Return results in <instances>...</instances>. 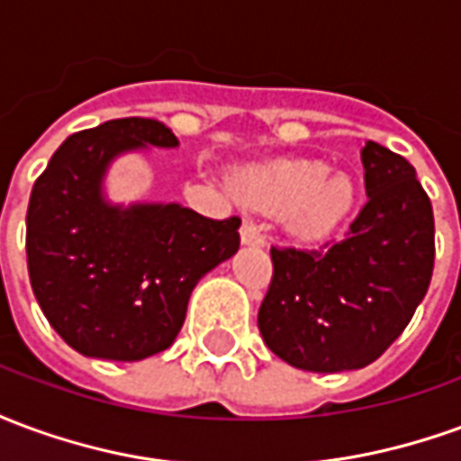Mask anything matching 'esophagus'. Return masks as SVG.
Wrapping results in <instances>:
<instances>
[{
  "instance_id": "obj_1",
  "label": "esophagus",
  "mask_w": 461,
  "mask_h": 461,
  "mask_svg": "<svg viewBox=\"0 0 461 461\" xmlns=\"http://www.w3.org/2000/svg\"><path fill=\"white\" fill-rule=\"evenodd\" d=\"M240 237H241V244H244V247H264V237H261V230L251 220H247L244 224H241Z\"/></svg>"
}]
</instances>
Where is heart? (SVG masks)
Here are the masks:
<instances>
[{
	"mask_svg": "<svg viewBox=\"0 0 461 461\" xmlns=\"http://www.w3.org/2000/svg\"><path fill=\"white\" fill-rule=\"evenodd\" d=\"M234 187L240 197L259 207L289 210V230L301 240H316L336 230L356 200L350 177L329 175L323 162L311 160L244 172Z\"/></svg>",
	"mask_w": 461,
	"mask_h": 461,
	"instance_id": "obj_1",
	"label": "heart"
}]
</instances>
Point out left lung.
<instances>
[{
    "label": "left lung",
    "mask_w": 461,
    "mask_h": 461,
    "mask_svg": "<svg viewBox=\"0 0 461 461\" xmlns=\"http://www.w3.org/2000/svg\"><path fill=\"white\" fill-rule=\"evenodd\" d=\"M367 202L339 241L271 247L259 309L264 343L289 366L340 373L370 366L405 330L435 267V217L415 167L367 140Z\"/></svg>",
    "instance_id": "8db88e82"
}]
</instances>
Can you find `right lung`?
I'll use <instances>...</instances> for the list:
<instances>
[{
    "mask_svg": "<svg viewBox=\"0 0 461 461\" xmlns=\"http://www.w3.org/2000/svg\"><path fill=\"white\" fill-rule=\"evenodd\" d=\"M177 145L165 122L118 118L66 138L34 182L29 279L49 323L81 356L132 363L170 348L197 281L240 249V217L105 197L118 155Z\"/></svg>",
    "mask_w": 461,
    "mask_h": 461,
    "instance_id": "obj_1",
    "label": "right lung"
}]
</instances>
